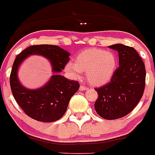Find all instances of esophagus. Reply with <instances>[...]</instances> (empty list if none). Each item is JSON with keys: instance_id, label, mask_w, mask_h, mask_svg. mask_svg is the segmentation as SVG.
Wrapping results in <instances>:
<instances>
[{"instance_id": "34e87169", "label": "esophagus", "mask_w": 155, "mask_h": 155, "mask_svg": "<svg viewBox=\"0 0 155 155\" xmlns=\"http://www.w3.org/2000/svg\"><path fill=\"white\" fill-rule=\"evenodd\" d=\"M88 88L86 87V86H80V87H79V90L80 91H86L87 90Z\"/></svg>"}]
</instances>
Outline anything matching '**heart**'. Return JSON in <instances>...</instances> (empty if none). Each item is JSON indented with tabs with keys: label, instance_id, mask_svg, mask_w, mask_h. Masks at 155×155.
I'll return each mask as SVG.
<instances>
[{
	"label": "heart",
	"instance_id": "b5f03b06",
	"mask_svg": "<svg viewBox=\"0 0 155 155\" xmlns=\"http://www.w3.org/2000/svg\"><path fill=\"white\" fill-rule=\"evenodd\" d=\"M117 68V57L114 53L101 49H88L79 53L75 63H69L66 70L74 76L86 72V79L93 86H102L110 81Z\"/></svg>",
	"mask_w": 155,
	"mask_h": 155
}]
</instances>
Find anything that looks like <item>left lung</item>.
<instances>
[{"label": "left lung", "instance_id": "obj_1", "mask_svg": "<svg viewBox=\"0 0 155 155\" xmlns=\"http://www.w3.org/2000/svg\"><path fill=\"white\" fill-rule=\"evenodd\" d=\"M109 48L118 53L119 66L110 82L95 91L99 97L95 102L98 115L114 120L128 115L138 105L145 86V67L133 47L118 43Z\"/></svg>", "mask_w": 155, "mask_h": 155}]
</instances>
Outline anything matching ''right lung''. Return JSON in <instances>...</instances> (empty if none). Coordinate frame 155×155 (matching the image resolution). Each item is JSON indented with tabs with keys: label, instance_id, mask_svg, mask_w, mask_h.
Masks as SVG:
<instances>
[{
	"label": "right lung",
	"instance_id": "1",
	"mask_svg": "<svg viewBox=\"0 0 155 155\" xmlns=\"http://www.w3.org/2000/svg\"><path fill=\"white\" fill-rule=\"evenodd\" d=\"M30 54H40L50 60L54 75L43 87L36 90L24 87L18 79V66ZM69 53L54 45H34L16 57L10 76L11 91L16 102L30 118L43 122L60 119L66 111L71 97L79 88L77 81L60 75L69 60Z\"/></svg>",
	"mask_w": 155,
	"mask_h": 155
}]
</instances>
